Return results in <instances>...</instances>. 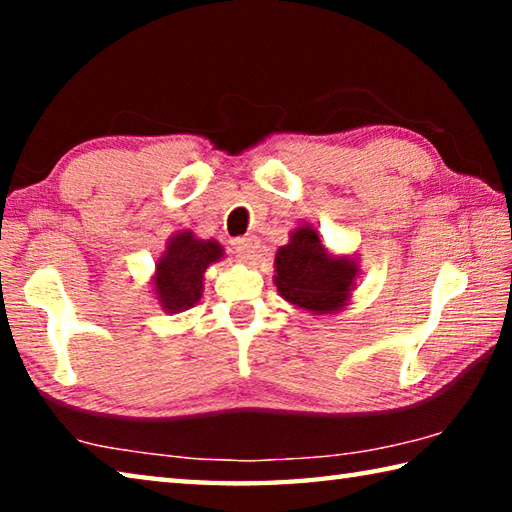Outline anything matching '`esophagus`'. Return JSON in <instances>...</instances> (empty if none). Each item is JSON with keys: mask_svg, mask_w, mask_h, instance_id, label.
<instances>
[{"mask_svg": "<svg viewBox=\"0 0 512 512\" xmlns=\"http://www.w3.org/2000/svg\"><path fill=\"white\" fill-rule=\"evenodd\" d=\"M235 250H237V257L241 262L250 264L259 253V239L255 235H248V237H241L235 241Z\"/></svg>", "mask_w": 512, "mask_h": 512, "instance_id": "34e87169", "label": "esophagus"}]
</instances>
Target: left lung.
<instances>
[{
  "mask_svg": "<svg viewBox=\"0 0 512 512\" xmlns=\"http://www.w3.org/2000/svg\"><path fill=\"white\" fill-rule=\"evenodd\" d=\"M273 268L277 293L311 316L341 311L350 302L361 275L359 259L332 253L309 223L291 230L289 244L277 248Z\"/></svg>",
  "mask_w": 512,
  "mask_h": 512,
  "instance_id": "1",
  "label": "left lung"
}]
</instances>
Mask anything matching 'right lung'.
I'll use <instances>...</instances> for the list:
<instances>
[{"mask_svg":"<svg viewBox=\"0 0 512 512\" xmlns=\"http://www.w3.org/2000/svg\"><path fill=\"white\" fill-rule=\"evenodd\" d=\"M225 250L216 239H201L192 230H178L167 239L151 275L153 298L167 314H180L203 298L205 271L221 262Z\"/></svg>","mask_w":512,"mask_h":512,"instance_id":"obj_1","label":"right lung"}]
</instances>
